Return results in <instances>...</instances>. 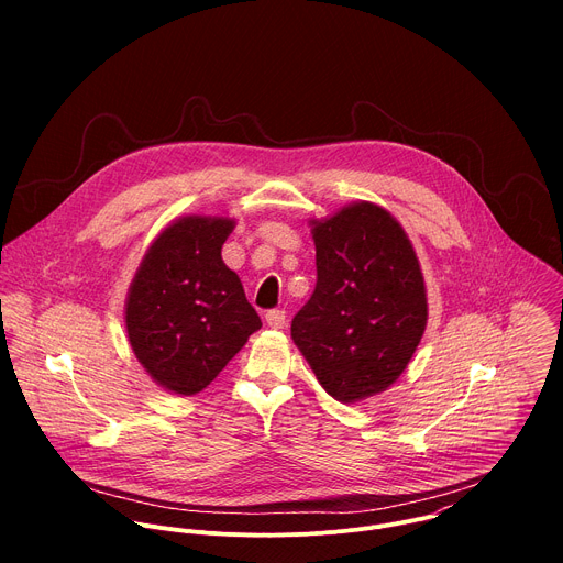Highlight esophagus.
<instances>
[{
	"label": "esophagus",
	"mask_w": 563,
	"mask_h": 563,
	"mask_svg": "<svg viewBox=\"0 0 563 563\" xmlns=\"http://www.w3.org/2000/svg\"><path fill=\"white\" fill-rule=\"evenodd\" d=\"M265 320H267L269 328L283 330V328L287 325V313H285V309H269L267 316H265Z\"/></svg>",
	"instance_id": "obj_1"
}]
</instances>
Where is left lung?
Segmentation results:
<instances>
[{
    "mask_svg": "<svg viewBox=\"0 0 563 563\" xmlns=\"http://www.w3.org/2000/svg\"><path fill=\"white\" fill-rule=\"evenodd\" d=\"M309 224L318 278L291 339L323 389L356 404L396 383L423 339L421 265L404 227L374 202Z\"/></svg>",
    "mask_w": 563,
    "mask_h": 563,
    "instance_id": "8db88e82",
    "label": "left lung"
}]
</instances>
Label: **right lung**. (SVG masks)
Listing matches in <instances>:
<instances>
[{
    "label": "right lung",
    "mask_w": 563,
    "mask_h": 563,
    "mask_svg": "<svg viewBox=\"0 0 563 563\" xmlns=\"http://www.w3.org/2000/svg\"><path fill=\"white\" fill-rule=\"evenodd\" d=\"M235 220L185 216L146 250L124 305L131 350L172 394L202 391L261 330L243 283L222 261Z\"/></svg>",
    "instance_id": "1"
}]
</instances>
